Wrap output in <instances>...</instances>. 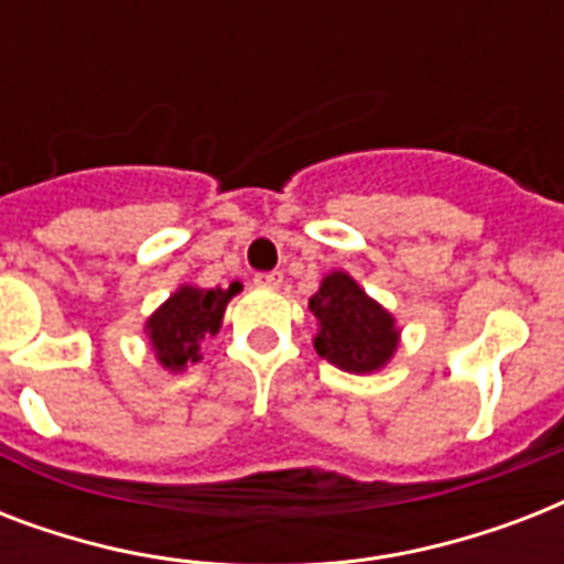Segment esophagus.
Returning <instances> with one entry per match:
<instances>
[{
    "label": "esophagus",
    "mask_w": 564,
    "mask_h": 564,
    "mask_svg": "<svg viewBox=\"0 0 564 564\" xmlns=\"http://www.w3.org/2000/svg\"><path fill=\"white\" fill-rule=\"evenodd\" d=\"M254 283L260 290H278L283 283V274L281 272H260L254 274Z\"/></svg>",
    "instance_id": "34e87169"
}]
</instances>
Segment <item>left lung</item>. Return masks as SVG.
Masks as SVG:
<instances>
[{"instance_id": "left-lung-1", "label": "left lung", "mask_w": 564, "mask_h": 564, "mask_svg": "<svg viewBox=\"0 0 564 564\" xmlns=\"http://www.w3.org/2000/svg\"><path fill=\"white\" fill-rule=\"evenodd\" d=\"M318 318L316 351L339 369L366 375L380 369L398 348L392 316L366 295L345 272L327 274L322 290L310 299Z\"/></svg>"}]
</instances>
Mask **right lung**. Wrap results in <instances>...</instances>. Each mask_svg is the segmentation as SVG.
I'll return each instance as SVG.
<instances>
[{"mask_svg":"<svg viewBox=\"0 0 564 564\" xmlns=\"http://www.w3.org/2000/svg\"><path fill=\"white\" fill-rule=\"evenodd\" d=\"M237 292L239 283H230L228 290L181 286L145 325L158 360L166 369H184L187 362L198 360V345L204 336H213L219 330L221 313Z\"/></svg>","mask_w":564,"mask_h":564,"instance_id":"1","label":"right lung"}]
</instances>
